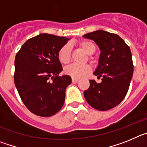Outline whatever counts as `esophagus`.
Listing matches in <instances>:
<instances>
[{"mask_svg":"<svg viewBox=\"0 0 147 147\" xmlns=\"http://www.w3.org/2000/svg\"><path fill=\"white\" fill-rule=\"evenodd\" d=\"M78 81H79V80H77V79H74V78H72V82L73 83H76Z\"/></svg>","mask_w":147,"mask_h":147,"instance_id":"34e87169","label":"esophagus"}]
</instances>
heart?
<instances>
[{"instance_id":"obj_1","label":"heart","mask_w":147,"mask_h":147,"mask_svg":"<svg viewBox=\"0 0 147 147\" xmlns=\"http://www.w3.org/2000/svg\"><path fill=\"white\" fill-rule=\"evenodd\" d=\"M79 45L88 54H93L96 51V47L93 42L88 40H82L79 42ZM58 58L63 64H67L71 60V47L69 45H63L58 52ZM91 71V67L89 65L71 64L65 68V73L74 79H80L88 74Z\"/></svg>"}]
</instances>
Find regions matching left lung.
<instances>
[{"label": "left lung", "instance_id": "1", "mask_svg": "<svg viewBox=\"0 0 147 147\" xmlns=\"http://www.w3.org/2000/svg\"><path fill=\"white\" fill-rule=\"evenodd\" d=\"M93 40L101 51L98 65L93 72L98 84L90 80V87L84 91L87 102L101 111L113 108L122 102L127 95L133 74L132 54L129 47L119 35L103 30L83 35Z\"/></svg>", "mask_w": 147, "mask_h": 147}]
</instances>
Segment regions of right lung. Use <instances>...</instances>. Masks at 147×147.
<instances>
[{"label": "right lung", "instance_id": "1", "mask_svg": "<svg viewBox=\"0 0 147 147\" xmlns=\"http://www.w3.org/2000/svg\"><path fill=\"white\" fill-rule=\"evenodd\" d=\"M69 38L40 34L29 39L17 53L15 84L26 107L35 115L49 117L64 105L65 90L71 83L62 71L58 58L59 49Z\"/></svg>", "mask_w": 147, "mask_h": 147}]
</instances>
